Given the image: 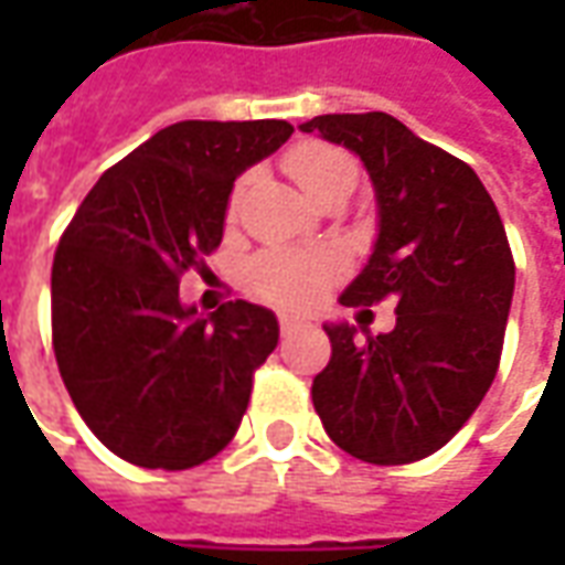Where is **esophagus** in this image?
<instances>
[{
	"label": "esophagus",
	"instance_id": "esophagus-1",
	"mask_svg": "<svg viewBox=\"0 0 565 565\" xmlns=\"http://www.w3.org/2000/svg\"><path fill=\"white\" fill-rule=\"evenodd\" d=\"M278 323H281V332H284V335H287V332L299 330V327H306V320H302V318H294V315H281V320H278Z\"/></svg>",
	"mask_w": 565,
	"mask_h": 565
}]
</instances>
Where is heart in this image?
Masks as SVG:
<instances>
[{
    "label": "heart",
    "mask_w": 565,
    "mask_h": 565,
    "mask_svg": "<svg viewBox=\"0 0 565 565\" xmlns=\"http://www.w3.org/2000/svg\"><path fill=\"white\" fill-rule=\"evenodd\" d=\"M287 169L294 172L299 186L308 196L315 199L339 178H354L356 181V162L351 153L332 148V145H299L287 157ZM339 263L330 254H306V250H269L257 257L250 266V284L263 299H269L281 308H302L311 306L327 284L335 278Z\"/></svg>",
    "instance_id": "1"
}]
</instances>
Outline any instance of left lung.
Instances as JSON below:
<instances>
[{"label": "left lung", "instance_id": "8db88e82", "mask_svg": "<svg viewBox=\"0 0 565 565\" xmlns=\"http://www.w3.org/2000/svg\"><path fill=\"white\" fill-rule=\"evenodd\" d=\"M299 129L354 150L375 186L379 238L339 302L396 299L391 332L323 327L332 356L311 384L315 412L356 460H424L497 379L514 296L505 226L481 178L396 117L320 115Z\"/></svg>", "mask_w": 565, "mask_h": 565}]
</instances>
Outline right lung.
<instances>
[{"label": "right lung", "mask_w": 565, "mask_h": 565, "mask_svg": "<svg viewBox=\"0 0 565 565\" xmlns=\"http://www.w3.org/2000/svg\"><path fill=\"white\" fill-rule=\"evenodd\" d=\"M290 136L287 120L172 124L96 181L60 238L56 366L120 460L178 472L233 441L278 318L245 299L205 318L178 284L221 245L235 178Z\"/></svg>", "instance_id": "obj_1"}]
</instances>
